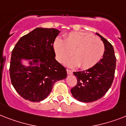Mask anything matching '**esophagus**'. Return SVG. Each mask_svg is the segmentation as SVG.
I'll use <instances>...</instances> for the list:
<instances>
[{
  "label": "esophagus",
  "instance_id": "esophagus-1",
  "mask_svg": "<svg viewBox=\"0 0 126 126\" xmlns=\"http://www.w3.org/2000/svg\"><path fill=\"white\" fill-rule=\"evenodd\" d=\"M66 71H67V73L68 75H72L73 74V71L71 70H70V69H66Z\"/></svg>",
  "mask_w": 126,
  "mask_h": 126
}]
</instances>
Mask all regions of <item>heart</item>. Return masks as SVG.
<instances>
[{"mask_svg": "<svg viewBox=\"0 0 126 126\" xmlns=\"http://www.w3.org/2000/svg\"><path fill=\"white\" fill-rule=\"evenodd\" d=\"M57 60L65 62L69 67L79 66L88 69L96 65L104 53V45L102 40L93 35L82 32H72L65 35L64 40L57 37L53 43Z\"/></svg>", "mask_w": 126, "mask_h": 126, "instance_id": "obj_1", "label": "heart"}]
</instances>
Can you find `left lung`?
<instances>
[{
  "mask_svg": "<svg viewBox=\"0 0 126 126\" xmlns=\"http://www.w3.org/2000/svg\"><path fill=\"white\" fill-rule=\"evenodd\" d=\"M105 51L103 58L93 67L83 71L73 72L77 84L71 89L73 96L82 102H91L102 98L109 90L114 79L116 57L113 46L102 36Z\"/></svg>",
  "mask_w": 126,
  "mask_h": 126,
  "instance_id": "left-lung-1",
  "label": "left lung"
}]
</instances>
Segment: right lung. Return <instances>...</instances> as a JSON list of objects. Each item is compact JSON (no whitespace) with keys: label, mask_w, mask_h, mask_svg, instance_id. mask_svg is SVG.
Returning a JSON list of instances; mask_svg holds the SVG:
<instances>
[{"label":"right lung","mask_w":126,"mask_h":126,"mask_svg":"<svg viewBox=\"0 0 126 126\" xmlns=\"http://www.w3.org/2000/svg\"><path fill=\"white\" fill-rule=\"evenodd\" d=\"M60 31L37 28L20 38L11 52V84L23 98L33 102L46 98L54 84L66 78L65 68L55 59L53 43ZM28 60V66L23 64Z\"/></svg>","instance_id":"right-lung-1"}]
</instances>
